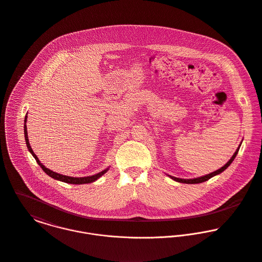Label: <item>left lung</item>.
Returning <instances> with one entry per match:
<instances>
[{
	"label": "left lung",
	"mask_w": 262,
	"mask_h": 262,
	"mask_svg": "<svg viewBox=\"0 0 262 262\" xmlns=\"http://www.w3.org/2000/svg\"><path fill=\"white\" fill-rule=\"evenodd\" d=\"M240 146H241V144L239 145V147L237 148V150L235 151V154L233 155V157L231 158V160L224 166V167H222L221 169H219V170H216L215 172H212V173H210V174H205V176H202V177H198V178H194V179H180V178H176V177H172V176H170V178H172L173 180L174 181H177V182H180V183H185V184H198V183H202V182H205V181H207V180H209L210 178H212L213 176H216V174H221L222 172H224L232 163H233V161L235 160V158H236V156H237V154H238V151H239V149H240Z\"/></svg>",
	"instance_id": "left-lung-1"
}]
</instances>
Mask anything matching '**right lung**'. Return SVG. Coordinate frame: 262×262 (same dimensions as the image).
Returning a JSON list of instances; mask_svg holds the SVG:
<instances>
[{"mask_svg": "<svg viewBox=\"0 0 262 262\" xmlns=\"http://www.w3.org/2000/svg\"><path fill=\"white\" fill-rule=\"evenodd\" d=\"M26 120H27V116H25V120H24V136H25V142H26V145H27V148L28 150L30 151V154L33 156V158L35 159L36 163L39 165V167L42 169V171L47 174H49L50 177H52L53 179L55 180H58V181H62V182H65V183H68V184H76V185H79V184H88V183H92L94 182L95 180H97L98 178H100L102 174L104 173H106L108 171V168L101 171L100 173L98 174H93V176H88V177H82V178H75V177H70V176H65V174H58L56 172H53L51 170H49L48 168H46L38 160V158L35 156V154L33 152L30 144H29V141H28V136H27V128H26Z\"/></svg>", "mask_w": 262, "mask_h": 262, "instance_id": "1", "label": "right lung"}]
</instances>
